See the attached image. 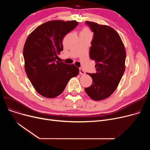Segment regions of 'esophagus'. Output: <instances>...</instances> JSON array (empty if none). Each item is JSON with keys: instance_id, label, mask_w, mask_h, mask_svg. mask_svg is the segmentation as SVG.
Listing matches in <instances>:
<instances>
[{"instance_id": "34e87169", "label": "esophagus", "mask_w": 150, "mask_h": 150, "mask_svg": "<svg viewBox=\"0 0 150 150\" xmlns=\"http://www.w3.org/2000/svg\"><path fill=\"white\" fill-rule=\"evenodd\" d=\"M79 71H80V75H84V74H85L84 71L83 70L82 68H80V69H79Z\"/></svg>"}]
</instances>
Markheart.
<instances>
[{"instance_id":"1","label":"heart","mask_w":150,"mask_h":150,"mask_svg":"<svg viewBox=\"0 0 150 150\" xmlns=\"http://www.w3.org/2000/svg\"><path fill=\"white\" fill-rule=\"evenodd\" d=\"M82 31H86V32H89V31L88 30V28H84V29L82 30Z\"/></svg>"}]
</instances>
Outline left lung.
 Returning <instances> with one entry per match:
<instances>
[{
    "label": "left lung",
    "instance_id": "1",
    "mask_svg": "<svg viewBox=\"0 0 150 150\" xmlns=\"http://www.w3.org/2000/svg\"><path fill=\"white\" fill-rule=\"evenodd\" d=\"M93 33L89 54L96 61V73L89 74L92 78L90 87L84 89L94 100L109 97L115 91L125 72L126 51L121 38L112 28L86 21Z\"/></svg>",
    "mask_w": 150,
    "mask_h": 150
}]
</instances>
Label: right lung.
Wrapping results in <instances>:
<instances>
[{"instance_id":"right-lung-1","label":"right lung","mask_w":150,"mask_h":150,"mask_svg":"<svg viewBox=\"0 0 150 150\" xmlns=\"http://www.w3.org/2000/svg\"><path fill=\"white\" fill-rule=\"evenodd\" d=\"M78 25L75 21H49L27 39L23 50L25 72L36 91L45 97L60 95L70 78L79 73L74 64L57 61L63 50V38Z\"/></svg>"}]
</instances>
